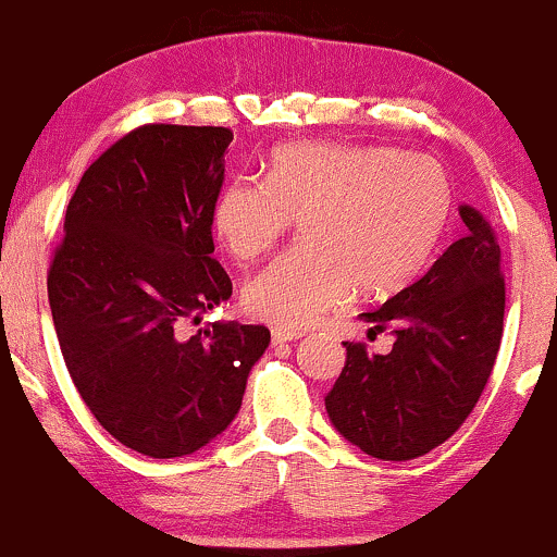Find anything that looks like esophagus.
Wrapping results in <instances>:
<instances>
[{
  "label": "esophagus",
  "instance_id": "34e87169",
  "mask_svg": "<svg viewBox=\"0 0 557 557\" xmlns=\"http://www.w3.org/2000/svg\"><path fill=\"white\" fill-rule=\"evenodd\" d=\"M298 337H304V332L300 330H287V327L272 330V343H293V341H298Z\"/></svg>",
  "mask_w": 557,
  "mask_h": 557
}]
</instances>
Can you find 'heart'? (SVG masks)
Segmentation results:
<instances>
[{
  "label": "heart",
  "instance_id": "heart-1",
  "mask_svg": "<svg viewBox=\"0 0 557 557\" xmlns=\"http://www.w3.org/2000/svg\"><path fill=\"white\" fill-rule=\"evenodd\" d=\"M453 216L437 159L393 146L298 140L277 146L264 181L227 183L212 227L235 261H253L300 220L298 248L243 287L251 317L298 330L356 293L387 296L424 270Z\"/></svg>",
  "mask_w": 557,
  "mask_h": 557
}]
</instances>
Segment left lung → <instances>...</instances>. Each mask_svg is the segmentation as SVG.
Returning <instances> with one entry per match:
<instances>
[{"label": "left lung", "mask_w": 557, "mask_h": 557, "mask_svg": "<svg viewBox=\"0 0 557 557\" xmlns=\"http://www.w3.org/2000/svg\"><path fill=\"white\" fill-rule=\"evenodd\" d=\"M458 214L463 238L424 277L361 314L372 332H393V350L343 343L345 367L324 398L335 430L380 461H411L443 445L474 411L500 350V246L474 207Z\"/></svg>", "instance_id": "left-lung-1"}]
</instances>
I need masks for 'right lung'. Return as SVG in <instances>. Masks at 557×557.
<instances>
[{
  "mask_svg": "<svg viewBox=\"0 0 557 557\" xmlns=\"http://www.w3.org/2000/svg\"><path fill=\"white\" fill-rule=\"evenodd\" d=\"M230 127L140 125L83 172L49 267L67 372L96 421L149 458L212 443L240 411L264 324H183L233 296L212 212Z\"/></svg>",
  "mask_w": 557,
  "mask_h": 557,
  "instance_id": "obj_1",
  "label": "right lung"
}]
</instances>
